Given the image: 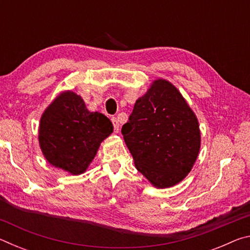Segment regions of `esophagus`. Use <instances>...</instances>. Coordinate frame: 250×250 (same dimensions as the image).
Instances as JSON below:
<instances>
[{"label":"esophagus","mask_w":250,"mask_h":250,"mask_svg":"<svg viewBox=\"0 0 250 250\" xmlns=\"http://www.w3.org/2000/svg\"><path fill=\"white\" fill-rule=\"evenodd\" d=\"M111 121H112V125H113V131H115L116 133H118V132H119V121H118L117 118H112Z\"/></svg>","instance_id":"obj_1"}]
</instances>
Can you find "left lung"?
<instances>
[{
	"label": "left lung",
	"mask_w": 250,
	"mask_h": 250,
	"mask_svg": "<svg viewBox=\"0 0 250 250\" xmlns=\"http://www.w3.org/2000/svg\"><path fill=\"white\" fill-rule=\"evenodd\" d=\"M121 133L137 170L158 188L180 183L191 172L201 147L195 113L166 79L154 80L135 101Z\"/></svg>",
	"instance_id": "8db88e82"
}]
</instances>
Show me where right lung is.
Masks as SVG:
<instances>
[{"mask_svg": "<svg viewBox=\"0 0 250 250\" xmlns=\"http://www.w3.org/2000/svg\"><path fill=\"white\" fill-rule=\"evenodd\" d=\"M112 131L107 117L90 112L82 97L64 91L42 115L39 141L49 164L78 175L87 170L100 143Z\"/></svg>", "mask_w": 250, "mask_h": 250, "instance_id": "1", "label": "right lung"}]
</instances>
